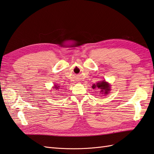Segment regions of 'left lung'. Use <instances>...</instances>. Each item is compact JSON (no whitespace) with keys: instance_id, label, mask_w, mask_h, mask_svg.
I'll list each match as a JSON object with an SVG mask.
<instances>
[{"instance_id":"left-lung-1","label":"left lung","mask_w":154,"mask_h":154,"mask_svg":"<svg viewBox=\"0 0 154 154\" xmlns=\"http://www.w3.org/2000/svg\"><path fill=\"white\" fill-rule=\"evenodd\" d=\"M110 87L111 85H109V84H108V83L106 82L105 80L98 82L97 84H94L92 86L93 89H94L96 88V87H97V88L101 89L100 93H102V94H104L103 95L108 94V93H109V91L111 90Z\"/></svg>"}]
</instances>
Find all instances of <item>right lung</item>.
Masks as SVG:
<instances>
[{"label":"right lung","mask_w":154,"mask_h":154,"mask_svg":"<svg viewBox=\"0 0 154 154\" xmlns=\"http://www.w3.org/2000/svg\"><path fill=\"white\" fill-rule=\"evenodd\" d=\"M60 85H54V87H53V89H59Z\"/></svg>","instance_id":"obj_1"}]
</instances>
